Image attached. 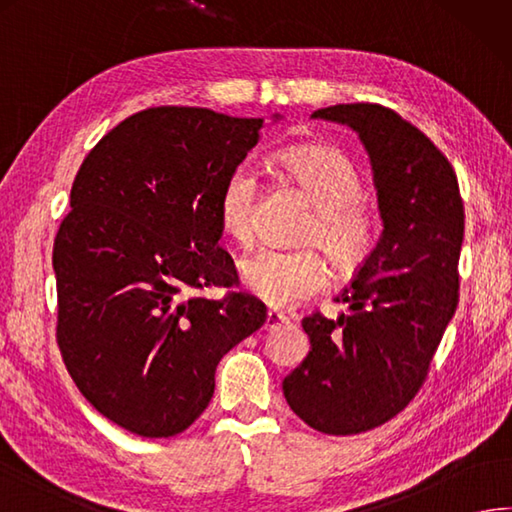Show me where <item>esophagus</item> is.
I'll return each instance as SVG.
<instances>
[{"label": "esophagus", "instance_id": "1", "mask_svg": "<svg viewBox=\"0 0 512 512\" xmlns=\"http://www.w3.org/2000/svg\"><path fill=\"white\" fill-rule=\"evenodd\" d=\"M285 323H289V321H287V316H283L281 312H276V310H269V312L265 314L263 330H267V332H274V330H278V327H283Z\"/></svg>", "mask_w": 512, "mask_h": 512}]
</instances>
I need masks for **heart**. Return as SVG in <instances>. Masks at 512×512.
<instances>
[{"label":"heart","mask_w":512,"mask_h":512,"mask_svg":"<svg viewBox=\"0 0 512 512\" xmlns=\"http://www.w3.org/2000/svg\"><path fill=\"white\" fill-rule=\"evenodd\" d=\"M278 162L316 211L305 229L303 243L321 247L341 269L361 265L379 234L374 211L361 202V173L341 151L321 144L287 149ZM256 196L258 178L249 165H238L220 189L218 223L238 245H249L254 238ZM238 272L247 292L269 307H292L310 301L323 292L330 278L323 258L312 249H258L240 260Z\"/></svg>","instance_id":"heart-1"}]
</instances>
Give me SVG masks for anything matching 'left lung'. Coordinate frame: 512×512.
Returning a JSON list of instances; mask_svg holds the SVG:
<instances>
[{
	"mask_svg": "<svg viewBox=\"0 0 512 512\" xmlns=\"http://www.w3.org/2000/svg\"><path fill=\"white\" fill-rule=\"evenodd\" d=\"M312 120L345 124L368 151L381 236L336 296L350 312L303 318L310 352L283 394L314 430L359 435L414 399L455 316L464 205L446 156L392 109L334 104Z\"/></svg>",
	"mask_w": 512,
	"mask_h": 512,
	"instance_id": "8db88e82",
	"label": "left lung"
}]
</instances>
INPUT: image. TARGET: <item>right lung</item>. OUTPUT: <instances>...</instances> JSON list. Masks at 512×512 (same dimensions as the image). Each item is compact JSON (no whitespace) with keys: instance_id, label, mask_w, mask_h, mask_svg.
Instances as JSON below:
<instances>
[{"instance_id":"obj_1","label":"right lung","mask_w":512,"mask_h":512,"mask_svg":"<svg viewBox=\"0 0 512 512\" xmlns=\"http://www.w3.org/2000/svg\"><path fill=\"white\" fill-rule=\"evenodd\" d=\"M263 127L158 106L106 133L77 171L53 245L57 343L84 399L133 435L187 430L214 397L220 359L265 323L249 294L187 298L234 283L218 196Z\"/></svg>"}]
</instances>
